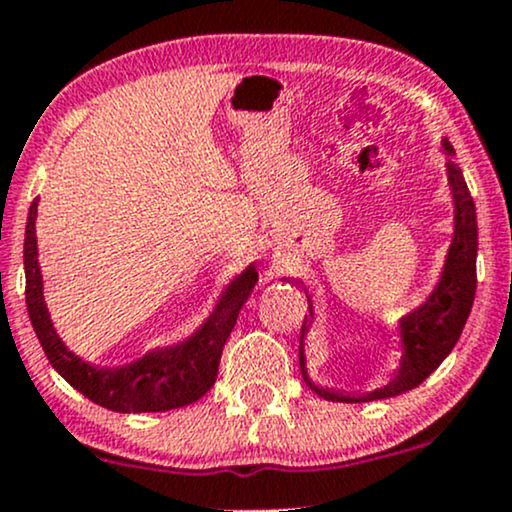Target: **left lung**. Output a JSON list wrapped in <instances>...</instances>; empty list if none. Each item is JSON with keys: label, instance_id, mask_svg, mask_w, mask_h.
Instances as JSON below:
<instances>
[{"label": "left lung", "instance_id": "8db88e82", "mask_svg": "<svg viewBox=\"0 0 512 512\" xmlns=\"http://www.w3.org/2000/svg\"><path fill=\"white\" fill-rule=\"evenodd\" d=\"M443 151L448 156H455V149H452L448 139H443ZM448 182L452 202H455V236H452L438 286L419 308L411 310L399 320L397 337L399 344H402V358H399V368L395 370V378L390 383L380 387V390L366 392V395H344V392L330 390V387H317L308 378L303 354V339L308 334L310 322H313V305L308 301L310 317H305L301 327V375L305 385L320 397L330 399V402H375V399L397 397L424 383L428 375L445 361V356L455 349L469 310H472L474 293H477L479 240L474 199L469 195L462 170L452 161H448Z\"/></svg>", "mask_w": 512, "mask_h": 512}]
</instances>
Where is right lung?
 I'll return each mask as SVG.
<instances>
[{
	"label": "right lung",
	"mask_w": 512,
	"mask_h": 512,
	"mask_svg": "<svg viewBox=\"0 0 512 512\" xmlns=\"http://www.w3.org/2000/svg\"><path fill=\"white\" fill-rule=\"evenodd\" d=\"M35 216L38 199L28 209L26 240H23V269H26V305L31 325L43 346L52 368L67 380L74 390L101 404L105 409L122 414L142 411L180 409L207 395L216 383L223 344L236 325L240 308L248 301L257 281V269L250 267L228 284L216 303L214 313L185 342L149 351L139 361L117 368H98L64 346L52 327L48 305L43 298V276L38 267V240H35Z\"/></svg>",
	"instance_id": "obj_1"
}]
</instances>
